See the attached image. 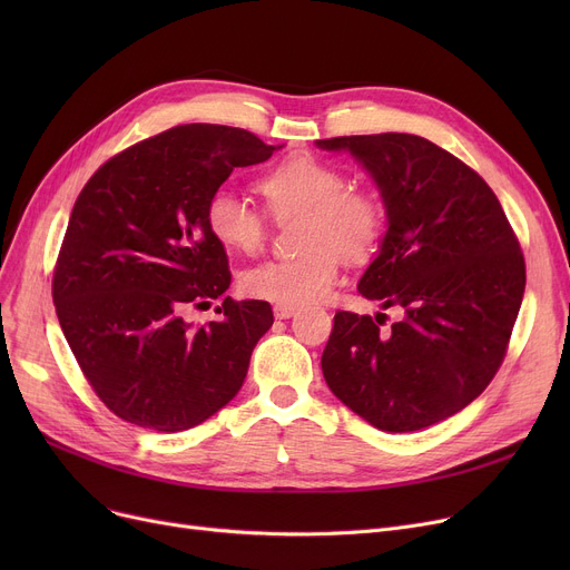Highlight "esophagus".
<instances>
[{
  "instance_id": "esophagus-1",
  "label": "esophagus",
  "mask_w": 570,
  "mask_h": 570,
  "mask_svg": "<svg viewBox=\"0 0 570 570\" xmlns=\"http://www.w3.org/2000/svg\"><path fill=\"white\" fill-rule=\"evenodd\" d=\"M297 312L295 305H275V316L277 318H291Z\"/></svg>"
}]
</instances>
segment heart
<instances>
[{
  "instance_id": "heart-1",
  "label": "heart",
  "mask_w": 570,
  "mask_h": 570,
  "mask_svg": "<svg viewBox=\"0 0 570 570\" xmlns=\"http://www.w3.org/2000/svg\"><path fill=\"white\" fill-rule=\"evenodd\" d=\"M269 215H303L301 247L295 256L267 258L247 267L239 284L258 301L307 305L321 301L340 275V256L370 258L385 233L383 200L351 187L346 170L314 155H291L261 177ZM205 222L219 243L235 252H256L267 237V215L249 198L217 189L205 205Z\"/></svg>"
}]
</instances>
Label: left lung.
Returning <instances> with one entry per match:
<instances>
[{
    "instance_id": "left-lung-1",
    "label": "left lung",
    "mask_w": 570,
    "mask_h": 570,
    "mask_svg": "<svg viewBox=\"0 0 570 570\" xmlns=\"http://www.w3.org/2000/svg\"><path fill=\"white\" fill-rule=\"evenodd\" d=\"M381 189L387 230L357 291L404 316L337 312L321 357L325 383L383 432L445 421L499 372L522 305L518 235L485 179L413 134L337 136Z\"/></svg>"
}]
</instances>
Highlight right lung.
<instances>
[{"label": "right lung", "mask_w": 570, "mask_h": 570, "mask_svg": "<svg viewBox=\"0 0 570 570\" xmlns=\"http://www.w3.org/2000/svg\"><path fill=\"white\" fill-rule=\"evenodd\" d=\"M245 129L179 125L110 157L87 179L52 269V303L85 381L122 421L183 432L226 406L273 325L263 301L224 297V245L205 205L237 166L273 157Z\"/></svg>", "instance_id": "right-lung-1"}]
</instances>
